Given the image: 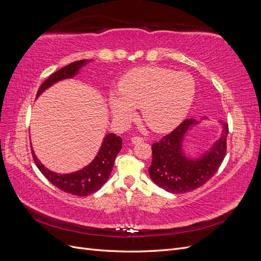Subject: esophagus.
<instances>
[{
  "instance_id": "1",
  "label": "esophagus",
  "mask_w": 261,
  "mask_h": 261,
  "mask_svg": "<svg viewBox=\"0 0 261 261\" xmlns=\"http://www.w3.org/2000/svg\"><path fill=\"white\" fill-rule=\"evenodd\" d=\"M144 139L141 138V137H133L132 139H130V143L132 144H139V143H141V141H143Z\"/></svg>"
}]
</instances>
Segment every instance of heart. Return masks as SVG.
<instances>
[{
  "mask_svg": "<svg viewBox=\"0 0 261 261\" xmlns=\"http://www.w3.org/2000/svg\"><path fill=\"white\" fill-rule=\"evenodd\" d=\"M193 77L159 66L130 70L118 90L109 93V105L116 121L126 123L141 107L144 121L155 132L174 128L188 113L195 98Z\"/></svg>",
  "mask_w": 261,
  "mask_h": 261,
  "instance_id": "heart-1",
  "label": "heart"
}]
</instances>
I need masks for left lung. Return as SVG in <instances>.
Wrapping results in <instances>:
<instances>
[{"mask_svg":"<svg viewBox=\"0 0 261 261\" xmlns=\"http://www.w3.org/2000/svg\"><path fill=\"white\" fill-rule=\"evenodd\" d=\"M186 120L152 145V162L149 175L154 184L172 194H184L202 186L216 174L226 152L227 123L220 120V136L210 147L196 156L185 150V141L195 127L202 121Z\"/></svg>","mask_w":261,"mask_h":261,"instance_id":"obj_1","label":"left lung"}]
</instances>
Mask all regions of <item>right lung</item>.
<instances>
[{"instance_id": "right-lung-1", "label": "right lung", "mask_w": 261, "mask_h": 261, "mask_svg": "<svg viewBox=\"0 0 261 261\" xmlns=\"http://www.w3.org/2000/svg\"><path fill=\"white\" fill-rule=\"evenodd\" d=\"M91 60H81L62 67L58 72L53 73L39 88L37 92V98L41 96L46 89L50 88L57 83L70 80L80 74L82 67L90 63ZM122 149V138L116 136L115 134L109 133L102 140L101 147L94 159L82 170L75 171L73 173H60L53 172L45 168L44 165L38 159L33 149V156L35 163L40 170L42 174L49 179V181L60 188L61 191L76 195V196H88L96 193L105 185L108 178L111 175V172L114 165L115 158Z\"/></svg>"}]
</instances>
